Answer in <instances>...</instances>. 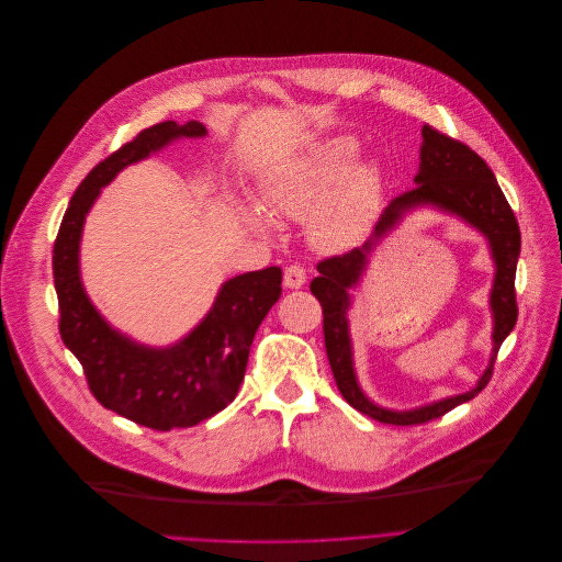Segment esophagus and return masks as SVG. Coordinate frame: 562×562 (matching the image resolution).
Returning a JSON list of instances; mask_svg holds the SVG:
<instances>
[{
    "instance_id": "obj_1",
    "label": "esophagus",
    "mask_w": 562,
    "mask_h": 562,
    "mask_svg": "<svg viewBox=\"0 0 562 562\" xmlns=\"http://www.w3.org/2000/svg\"><path fill=\"white\" fill-rule=\"evenodd\" d=\"M305 270L301 268V266H290V268H285V272H283V285L285 288H290V290H299V288H303L305 285Z\"/></svg>"
}]
</instances>
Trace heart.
Segmentation results:
<instances>
[{"label": "heart", "instance_id": "b5f03b06", "mask_svg": "<svg viewBox=\"0 0 562 562\" xmlns=\"http://www.w3.org/2000/svg\"><path fill=\"white\" fill-rule=\"evenodd\" d=\"M355 135H334L277 168L263 183L266 203L292 218L307 216L318 246L341 250L359 244L374 226L383 201V168L359 159ZM248 226L261 235L277 231L270 214L255 205L241 210Z\"/></svg>", "mask_w": 562, "mask_h": 562}]
</instances>
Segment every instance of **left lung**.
Segmentation results:
<instances>
[{
	"label": "left lung",
	"instance_id": "1",
	"mask_svg": "<svg viewBox=\"0 0 562 562\" xmlns=\"http://www.w3.org/2000/svg\"><path fill=\"white\" fill-rule=\"evenodd\" d=\"M420 137V164L414 177L416 188L396 196L383 210L370 241H366L363 248L321 261L316 266L318 277L310 283L312 294L323 307L325 352L339 392L361 414L390 425L427 423L461 403L472 401L490 383L498 348L514 329L518 316L514 279L520 255V231L494 172L472 148L440 135L431 126H423ZM418 206H434L457 215L486 237L495 261V283L491 291L493 352L488 368L472 391L412 411H390L374 404L358 383L347 312L353 302L351 290L360 284L375 248L412 209Z\"/></svg>",
	"mask_w": 562,
	"mask_h": 562
}]
</instances>
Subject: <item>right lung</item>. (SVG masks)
Segmentation results:
<instances>
[{
  "label": "right lung",
  "mask_w": 562,
  "mask_h": 562,
  "mask_svg": "<svg viewBox=\"0 0 562 562\" xmlns=\"http://www.w3.org/2000/svg\"><path fill=\"white\" fill-rule=\"evenodd\" d=\"M205 135L199 122H164L97 164L75 190L53 250L59 334L81 363L90 392L105 409L159 431L192 427L235 401L255 334L281 296V268L223 281L207 314L183 339L155 348L135 341L101 316L81 283L79 248L86 216L101 188L172 142Z\"/></svg>",
  "instance_id": "right-lung-1"
}]
</instances>
